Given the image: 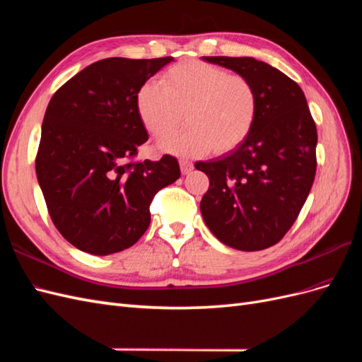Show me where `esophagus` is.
I'll use <instances>...</instances> for the list:
<instances>
[{
    "label": "esophagus",
    "mask_w": 362,
    "mask_h": 362,
    "mask_svg": "<svg viewBox=\"0 0 362 362\" xmlns=\"http://www.w3.org/2000/svg\"><path fill=\"white\" fill-rule=\"evenodd\" d=\"M180 168H181V173L182 175H189L193 170V163L187 161V160H181L180 161Z\"/></svg>",
    "instance_id": "esophagus-1"
}]
</instances>
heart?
I'll use <instances>...</instances> for the list:
<instances>
[{"instance_id": "b5f03b06", "label": "heart", "mask_w": 362, "mask_h": 362, "mask_svg": "<svg viewBox=\"0 0 362 362\" xmlns=\"http://www.w3.org/2000/svg\"><path fill=\"white\" fill-rule=\"evenodd\" d=\"M136 104L156 139L170 135L185 112L189 128L160 144L161 151L182 157L235 151L250 134L258 110L257 93L246 78L201 60L173 64L163 74L161 86H141Z\"/></svg>"}]
</instances>
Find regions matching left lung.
<instances>
[{"instance_id": "1", "label": "left lung", "mask_w": 362, "mask_h": 362, "mask_svg": "<svg viewBox=\"0 0 362 362\" xmlns=\"http://www.w3.org/2000/svg\"><path fill=\"white\" fill-rule=\"evenodd\" d=\"M246 78L257 93L254 128L235 151L196 161L210 187L204 222L223 245L262 250L298 218L315 177L317 128L298 83L254 57H202Z\"/></svg>"}]
</instances>
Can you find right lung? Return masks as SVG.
Instances as JSON below:
<instances>
[{
  "label": "right lung",
  "mask_w": 362,
  "mask_h": 362,
  "mask_svg": "<svg viewBox=\"0 0 362 362\" xmlns=\"http://www.w3.org/2000/svg\"><path fill=\"white\" fill-rule=\"evenodd\" d=\"M173 57L104 59L54 93L42 124L36 173L52 223L87 254L133 246L156 193L180 178L178 160L127 163L148 140L137 93Z\"/></svg>",
  "instance_id": "add662e5"
}]
</instances>
